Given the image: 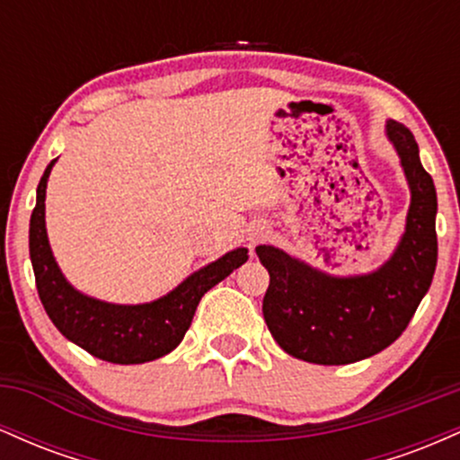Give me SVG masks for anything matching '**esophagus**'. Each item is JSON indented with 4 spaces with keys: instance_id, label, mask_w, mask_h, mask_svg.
Returning a JSON list of instances; mask_svg holds the SVG:
<instances>
[{
    "instance_id": "34e87169",
    "label": "esophagus",
    "mask_w": 460,
    "mask_h": 460,
    "mask_svg": "<svg viewBox=\"0 0 460 460\" xmlns=\"http://www.w3.org/2000/svg\"><path fill=\"white\" fill-rule=\"evenodd\" d=\"M263 235H266V226H255V229L248 231V242H251V244H255V242H260Z\"/></svg>"
}]
</instances>
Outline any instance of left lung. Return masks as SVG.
I'll use <instances>...</instances> for the list:
<instances>
[{"label": "left lung", "instance_id": "8db88e82", "mask_svg": "<svg viewBox=\"0 0 460 460\" xmlns=\"http://www.w3.org/2000/svg\"><path fill=\"white\" fill-rule=\"evenodd\" d=\"M411 190L404 234L394 255L367 274L335 277L281 248L257 246L270 274L263 318L288 355L318 366H346L392 346L429 292L437 266V192L420 149L398 120L385 125Z\"/></svg>", "mask_w": 460, "mask_h": 460}]
</instances>
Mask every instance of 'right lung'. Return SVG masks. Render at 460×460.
Here are the masks:
<instances>
[{
  "mask_svg": "<svg viewBox=\"0 0 460 460\" xmlns=\"http://www.w3.org/2000/svg\"><path fill=\"white\" fill-rule=\"evenodd\" d=\"M54 164L40 177L30 218V260L47 315L68 341L103 361L131 366L168 355L181 344L199 300L248 260V248L229 251L151 303L114 305L86 296L66 281L47 240L45 192Z\"/></svg>",
  "mask_w": 460,
  "mask_h": 460,
  "instance_id": "obj_1",
  "label": "right lung"
}]
</instances>
